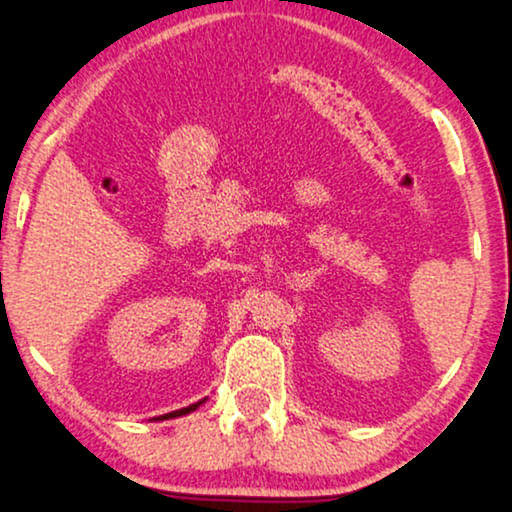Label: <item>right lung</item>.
Listing matches in <instances>:
<instances>
[{"mask_svg": "<svg viewBox=\"0 0 512 512\" xmlns=\"http://www.w3.org/2000/svg\"><path fill=\"white\" fill-rule=\"evenodd\" d=\"M208 398H203V400H198V402H194V405H189V407H182V410H174V412H167V414H160V417H153V422H165V419H174V417H184V414H189V412H194V410H198V407L203 405V402H206Z\"/></svg>", "mask_w": 512, "mask_h": 512, "instance_id": "obj_1", "label": "right lung"}]
</instances>
